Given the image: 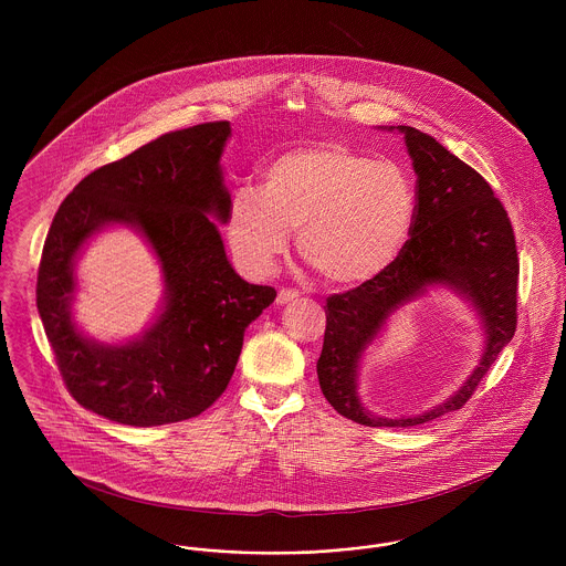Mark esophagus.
Listing matches in <instances>:
<instances>
[{"instance_id":"esophagus-1","label":"esophagus","mask_w":566,"mask_h":566,"mask_svg":"<svg viewBox=\"0 0 566 566\" xmlns=\"http://www.w3.org/2000/svg\"><path fill=\"white\" fill-rule=\"evenodd\" d=\"M298 293H296L295 289H280V293L275 296V303L277 305H286V303H291V301H295Z\"/></svg>"}]
</instances>
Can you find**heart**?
Wrapping results in <instances>:
<instances>
[{"instance_id":"1","label":"heart","mask_w":566,"mask_h":566,"mask_svg":"<svg viewBox=\"0 0 566 566\" xmlns=\"http://www.w3.org/2000/svg\"><path fill=\"white\" fill-rule=\"evenodd\" d=\"M418 197L401 165L318 142L277 155L263 185L233 190L229 245L243 270L265 275L298 229L301 256L339 286L388 270L411 238Z\"/></svg>"}]
</instances>
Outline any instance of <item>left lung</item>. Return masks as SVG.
I'll return each instance as SVG.
<instances>
[{
  "label": "left lung",
  "instance_id": "left-lung-1",
  "mask_svg": "<svg viewBox=\"0 0 566 566\" xmlns=\"http://www.w3.org/2000/svg\"><path fill=\"white\" fill-rule=\"evenodd\" d=\"M392 129V127H390ZM405 135L413 161L418 210L403 254L374 280L326 298V328L316 371L326 401L365 427L405 429L431 422L471 399L517 324V250L512 220L484 178L434 137L413 127ZM454 287L485 323V356L464 387L446 405L413 419H379L355 392L361 352L387 316L427 285Z\"/></svg>",
  "mask_w": 566,
  "mask_h": 566
}]
</instances>
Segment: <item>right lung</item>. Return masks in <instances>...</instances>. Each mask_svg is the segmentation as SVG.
Masks as SVG:
<instances>
[{"label": "right lung", "mask_w": 566, "mask_h": 566, "mask_svg": "<svg viewBox=\"0 0 566 566\" xmlns=\"http://www.w3.org/2000/svg\"><path fill=\"white\" fill-rule=\"evenodd\" d=\"M229 135L227 120L161 135L88 174L54 214L38 312L70 395L112 422L159 427L206 411L235 371L245 326L275 298V289L235 273L208 216L227 222L231 197L218 161ZM108 223L135 226L166 277L160 318L120 347L82 338L69 312L81 243Z\"/></svg>", "instance_id": "add662e5"}]
</instances>
